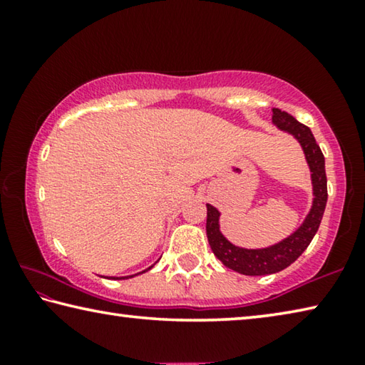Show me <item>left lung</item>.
<instances>
[{
    "instance_id": "left-lung-1",
    "label": "left lung",
    "mask_w": 365,
    "mask_h": 365,
    "mask_svg": "<svg viewBox=\"0 0 365 365\" xmlns=\"http://www.w3.org/2000/svg\"><path fill=\"white\" fill-rule=\"evenodd\" d=\"M272 122L277 128L287 132L298 140L302 151H304L306 163L311 170L312 182V206L302 224L282 242L267 246V248L246 250L235 246L233 243L222 235L220 232V212L211 205L207 206V220H206V233L207 242L211 246L215 257L238 274L243 275H269L287 269L298 259L304 250L312 242L314 235L317 233L320 220L327 206V175H325V158L311 128L306 127L289 115L285 110L274 109L272 110Z\"/></svg>"
}]
</instances>
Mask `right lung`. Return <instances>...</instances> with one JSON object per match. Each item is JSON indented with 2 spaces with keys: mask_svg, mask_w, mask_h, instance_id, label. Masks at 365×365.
Segmentation results:
<instances>
[{
  "mask_svg": "<svg viewBox=\"0 0 365 365\" xmlns=\"http://www.w3.org/2000/svg\"><path fill=\"white\" fill-rule=\"evenodd\" d=\"M151 267H153V265H151ZM150 269H146V270H150ZM146 270H143V272H146ZM143 272H140V274H143ZM130 277H135V275H130ZM113 279H115V277H113ZM120 279H128V277H120Z\"/></svg>",
  "mask_w": 365,
  "mask_h": 365,
  "instance_id": "add662e5",
  "label": "right lung"
}]
</instances>
